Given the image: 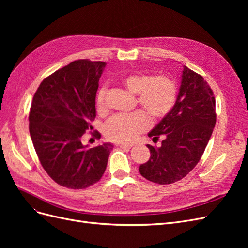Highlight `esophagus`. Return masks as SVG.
<instances>
[{
  "instance_id": "34e87169",
  "label": "esophagus",
  "mask_w": 248,
  "mask_h": 248,
  "mask_svg": "<svg viewBox=\"0 0 248 248\" xmlns=\"http://www.w3.org/2000/svg\"><path fill=\"white\" fill-rule=\"evenodd\" d=\"M120 148H123V149H130L132 147L131 144H119L118 145Z\"/></svg>"
}]
</instances>
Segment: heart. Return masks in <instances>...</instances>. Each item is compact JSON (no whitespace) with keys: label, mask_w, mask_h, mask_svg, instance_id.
Masks as SVG:
<instances>
[{"label":"heart","mask_w":248,"mask_h":248,"mask_svg":"<svg viewBox=\"0 0 248 248\" xmlns=\"http://www.w3.org/2000/svg\"><path fill=\"white\" fill-rule=\"evenodd\" d=\"M122 84L133 94L141 108L154 121L167 117L177 101L175 81L167 76L152 77L147 73H129L122 77ZM107 88L102 86L96 96V106L99 110L104 108ZM150 126L149 116L142 110L131 114H118L111 117L104 125V134L112 141L131 142L140 133Z\"/></svg>","instance_id":"b5f03b06"}]
</instances>
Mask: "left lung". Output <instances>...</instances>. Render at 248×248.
I'll list each match as a JSON object with an SVG mask.
<instances>
[{
  "label": "left lung",
  "instance_id": "obj_1",
  "mask_svg": "<svg viewBox=\"0 0 248 248\" xmlns=\"http://www.w3.org/2000/svg\"><path fill=\"white\" fill-rule=\"evenodd\" d=\"M181 86L174 108L148 133L160 147L147 145L150 159L140 166V175L157 184L175 183L197 166L216 123L215 98L207 81L183 66Z\"/></svg>",
  "mask_w": 248,
  "mask_h": 248
}]
</instances>
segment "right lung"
Here are the masks:
<instances>
[{
  "label": "right lung",
  "mask_w": 248,
  "mask_h": 248,
  "mask_svg": "<svg viewBox=\"0 0 248 248\" xmlns=\"http://www.w3.org/2000/svg\"><path fill=\"white\" fill-rule=\"evenodd\" d=\"M106 65L73 61L42 80L31 104L29 129L37 156L47 175L67 188L84 189L98 182L114 147L81 144L96 117V92Z\"/></svg>",
  "instance_id": "1"
}]
</instances>
